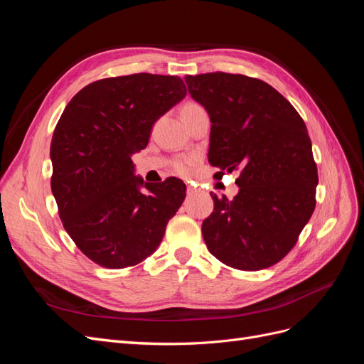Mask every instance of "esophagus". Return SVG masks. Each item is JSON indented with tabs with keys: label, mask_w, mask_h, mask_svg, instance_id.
<instances>
[{
	"label": "esophagus",
	"mask_w": 364,
	"mask_h": 364,
	"mask_svg": "<svg viewBox=\"0 0 364 364\" xmlns=\"http://www.w3.org/2000/svg\"><path fill=\"white\" fill-rule=\"evenodd\" d=\"M186 193H188V194H194V193H196L194 185H191V183H186Z\"/></svg>",
	"instance_id": "esophagus-1"
}]
</instances>
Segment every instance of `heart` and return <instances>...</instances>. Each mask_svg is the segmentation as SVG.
I'll list each match as a JSON object with an SVG mask.
<instances>
[{
  "label": "heart",
  "mask_w": 364,
  "mask_h": 364,
  "mask_svg": "<svg viewBox=\"0 0 364 364\" xmlns=\"http://www.w3.org/2000/svg\"><path fill=\"white\" fill-rule=\"evenodd\" d=\"M199 107H202V106L197 105V103H186V105L182 107V112L194 111V109H199ZM193 162H194V158H179V159L174 161L173 167H174V170L178 171L179 174H188L190 170H191Z\"/></svg>",
  "instance_id": "heart-1"
}]
</instances>
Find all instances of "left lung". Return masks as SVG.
<instances>
[{
    "instance_id": "left-lung-1",
    "label": "left lung",
    "mask_w": 364,
    "mask_h": 364,
    "mask_svg": "<svg viewBox=\"0 0 364 364\" xmlns=\"http://www.w3.org/2000/svg\"><path fill=\"white\" fill-rule=\"evenodd\" d=\"M188 92L211 118L208 161L240 170L232 200L211 194L203 220L208 250L229 267L255 272L294 247L316 206L317 167L301 115L274 87L243 74L186 75Z\"/></svg>"
}]
</instances>
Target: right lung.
I'll return each instance as SVG.
<instances>
[{
    "mask_svg": "<svg viewBox=\"0 0 364 364\" xmlns=\"http://www.w3.org/2000/svg\"><path fill=\"white\" fill-rule=\"evenodd\" d=\"M185 95L178 75L109 77L85 86L60 115L50 147L51 191L65 230L98 266L144 261L181 208L185 183L144 182L132 155L147 147L155 121Z\"/></svg>",
    "mask_w": 364,
    "mask_h": 364,
    "instance_id": "1",
    "label": "right lung"
}]
</instances>
